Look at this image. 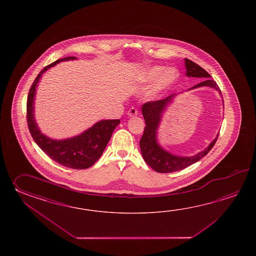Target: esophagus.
Here are the masks:
<instances>
[{"label": "esophagus", "mask_w": 256, "mask_h": 256, "mask_svg": "<svg viewBox=\"0 0 256 256\" xmlns=\"http://www.w3.org/2000/svg\"><path fill=\"white\" fill-rule=\"evenodd\" d=\"M128 116L129 117H134V116H136V115L138 114V110L134 107H132L129 110H128Z\"/></svg>", "instance_id": "obj_1"}]
</instances>
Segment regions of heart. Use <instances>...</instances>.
Returning a JSON list of instances; mask_svg holds the SVG:
<instances>
[{
	"mask_svg": "<svg viewBox=\"0 0 256 256\" xmlns=\"http://www.w3.org/2000/svg\"><path fill=\"white\" fill-rule=\"evenodd\" d=\"M163 70V66H154L152 68L147 70L140 76V82H147L151 80L156 76H158ZM176 78H178V71L174 68H168V70H164L154 82V85L152 90V95H156L158 93L163 92L164 90H166L170 85H172V83L176 80Z\"/></svg>",
	"mask_w": 256,
	"mask_h": 256,
	"instance_id": "heart-1",
	"label": "heart"
}]
</instances>
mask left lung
<instances>
[{"instance_id": "1", "label": "left lung", "mask_w": 256, "mask_h": 256, "mask_svg": "<svg viewBox=\"0 0 256 256\" xmlns=\"http://www.w3.org/2000/svg\"><path fill=\"white\" fill-rule=\"evenodd\" d=\"M185 66L186 76L203 80L200 83L190 88L188 90L200 87H210L215 88L222 95V92L217 83L210 78L212 76L204 68H202L200 66L188 58H185ZM176 95V94H172L164 100L149 102L142 106V112L146 126L140 140L142 156L146 163L158 173H172L180 171L190 166L192 164L200 161L212 149L218 136V134L217 137L210 144V146L205 150L193 156H174L160 146L156 137L159 124L166 106L170 102H172Z\"/></svg>"}]
</instances>
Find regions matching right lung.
Returning <instances> with one entry per match:
<instances>
[{
	"label": "right lung",
	"mask_w": 256,
	"mask_h": 256,
	"mask_svg": "<svg viewBox=\"0 0 256 256\" xmlns=\"http://www.w3.org/2000/svg\"><path fill=\"white\" fill-rule=\"evenodd\" d=\"M73 60H76V58L66 56L60 58L44 66L39 72L28 93L26 118L28 128L34 140L49 158L66 168L86 169L90 168L100 158L114 130L120 124V120H100L80 136L64 140H54L41 132L34 115L36 88L42 75L50 68L58 64L61 61Z\"/></svg>",
	"instance_id": "right-lung-1"
}]
</instances>
